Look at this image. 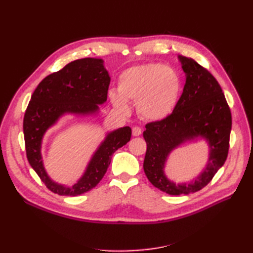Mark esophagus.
I'll list each match as a JSON object with an SVG mask.
<instances>
[{
	"label": "esophagus",
	"mask_w": 253,
	"mask_h": 253,
	"mask_svg": "<svg viewBox=\"0 0 253 253\" xmlns=\"http://www.w3.org/2000/svg\"><path fill=\"white\" fill-rule=\"evenodd\" d=\"M141 127H139V126H134L133 128H132V134H133V136H139L140 134H141Z\"/></svg>",
	"instance_id": "esophagus-1"
}]
</instances>
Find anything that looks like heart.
Returning <instances> with one entry per match:
<instances>
[{"label": "heart", "instance_id": "b5f03b06", "mask_svg": "<svg viewBox=\"0 0 253 253\" xmlns=\"http://www.w3.org/2000/svg\"><path fill=\"white\" fill-rule=\"evenodd\" d=\"M181 90L178 73L162 63L151 62L127 68L120 75L117 93L112 90L111 103L120 114H129V103H137L140 116L160 121L173 113Z\"/></svg>", "mask_w": 253, "mask_h": 253}]
</instances>
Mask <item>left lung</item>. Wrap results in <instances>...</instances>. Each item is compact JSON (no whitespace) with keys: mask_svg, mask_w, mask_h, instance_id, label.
Instances as JSON below:
<instances>
[{"mask_svg":"<svg viewBox=\"0 0 253 253\" xmlns=\"http://www.w3.org/2000/svg\"><path fill=\"white\" fill-rule=\"evenodd\" d=\"M178 59L186 73L179 100L169 117L150 122L143 132L144 173L153 186L170 195L190 194L208 185L226 162L232 126L230 109L216 79L192 58ZM198 136L210 144L209 165L194 182L176 185L164 175L166 158L178 145Z\"/></svg>","mask_w":253,"mask_h":253,"instance_id":"1","label":"left lung"}]
</instances>
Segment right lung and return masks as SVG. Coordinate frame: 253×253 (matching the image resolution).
<instances>
[{
    "instance_id": "1",
    "label": "right lung",
    "mask_w": 253,
    "mask_h": 253,
    "mask_svg": "<svg viewBox=\"0 0 253 253\" xmlns=\"http://www.w3.org/2000/svg\"><path fill=\"white\" fill-rule=\"evenodd\" d=\"M111 78L102 59L75 60L62 70L45 77L37 86L23 120L26 156L41 180L51 192L77 196L95 188L111 164L112 155L131 139L132 129L124 126L109 133L91 157L82 177L72 187L52 181L41 156L42 138L64 114L91 115L106 101Z\"/></svg>"
}]
</instances>
